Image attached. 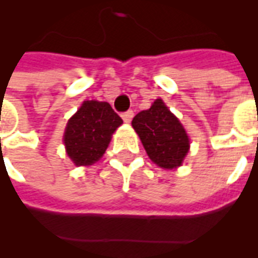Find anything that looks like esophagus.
<instances>
[{
  "label": "esophagus",
  "instance_id": "1",
  "mask_svg": "<svg viewBox=\"0 0 258 258\" xmlns=\"http://www.w3.org/2000/svg\"><path fill=\"white\" fill-rule=\"evenodd\" d=\"M121 117H123V120L125 121V123H130V121L133 120L134 117V112L130 109V111H125V112L121 113Z\"/></svg>",
  "mask_w": 258,
  "mask_h": 258
}]
</instances>
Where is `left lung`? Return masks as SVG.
<instances>
[{"mask_svg":"<svg viewBox=\"0 0 258 258\" xmlns=\"http://www.w3.org/2000/svg\"><path fill=\"white\" fill-rule=\"evenodd\" d=\"M133 127L154 163L163 169H176L182 165L190 149L188 137L162 99H157L149 109L137 113Z\"/></svg>","mask_w":258,"mask_h":258,"instance_id":"obj_1","label":"left lung"}]
</instances>
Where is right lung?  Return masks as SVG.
Listing matches in <instances>:
<instances>
[{"instance_id": "right-lung-1", "label": "right lung", "mask_w": 258, "mask_h": 258, "mask_svg": "<svg viewBox=\"0 0 258 258\" xmlns=\"http://www.w3.org/2000/svg\"><path fill=\"white\" fill-rule=\"evenodd\" d=\"M121 123V117L107 101H84L67 123L64 145L68 157L76 166L97 162Z\"/></svg>"}]
</instances>
